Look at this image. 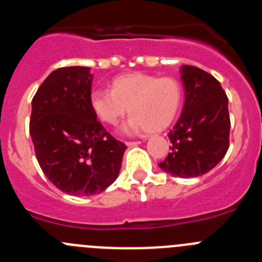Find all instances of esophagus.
Returning <instances> with one entry per match:
<instances>
[{"mask_svg":"<svg viewBox=\"0 0 262 262\" xmlns=\"http://www.w3.org/2000/svg\"><path fill=\"white\" fill-rule=\"evenodd\" d=\"M140 144V142H126L127 147H134V145H138Z\"/></svg>","mask_w":262,"mask_h":262,"instance_id":"34e87169","label":"esophagus"}]
</instances>
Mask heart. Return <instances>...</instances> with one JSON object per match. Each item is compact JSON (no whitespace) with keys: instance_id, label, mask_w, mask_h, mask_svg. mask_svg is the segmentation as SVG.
Masks as SVG:
<instances>
[{"instance_id":"b5f03b06","label":"heart","mask_w":262,"mask_h":262,"mask_svg":"<svg viewBox=\"0 0 262 262\" xmlns=\"http://www.w3.org/2000/svg\"><path fill=\"white\" fill-rule=\"evenodd\" d=\"M182 99L181 85L173 77H157L147 73L119 76L111 82V90H94L90 105L106 124H117L128 108L129 119L122 133L135 134L144 129L156 134L174 120Z\"/></svg>"}]
</instances>
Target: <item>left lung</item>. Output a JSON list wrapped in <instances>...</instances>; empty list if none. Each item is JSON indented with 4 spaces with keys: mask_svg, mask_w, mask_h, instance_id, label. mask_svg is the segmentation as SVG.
I'll return each instance as SVG.
<instances>
[{
    "mask_svg": "<svg viewBox=\"0 0 262 262\" xmlns=\"http://www.w3.org/2000/svg\"><path fill=\"white\" fill-rule=\"evenodd\" d=\"M180 73L185 89L184 108L168 134L170 154L159 166L177 177H200L216 166L228 149V98L221 82L207 72L182 66Z\"/></svg>",
    "mask_w": 262,
    "mask_h": 262,
    "instance_id": "1",
    "label": "left lung"
}]
</instances>
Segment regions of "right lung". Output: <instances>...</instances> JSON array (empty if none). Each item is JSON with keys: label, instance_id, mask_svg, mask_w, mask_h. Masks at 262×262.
<instances>
[{"label": "right lung", "instance_id": "obj_1", "mask_svg": "<svg viewBox=\"0 0 262 262\" xmlns=\"http://www.w3.org/2000/svg\"><path fill=\"white\" fill-rule=\"evenodd\" d=\"M88 67L53 71L31 102L30 135L46 177L71 195H94L117 180L126 145L103 128L90 105Z\"/></svg>", "mask_w": 262, "mask_h": 262}]
</instances>
